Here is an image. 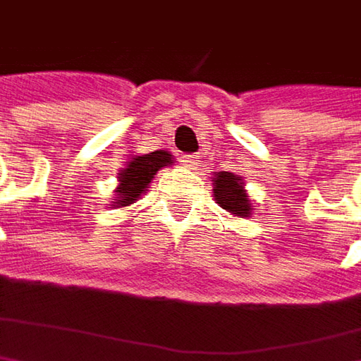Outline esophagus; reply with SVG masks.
<instances>
[{"label": "esophagus", "instance_id": "1", "mask_svg": "<svg viewBox=\"0 0 361 361\" xmlns=\"http://www.w3.org/2000/svg\"><path fill=\"white\" fill-rule=\"evenodd\" d=\"M200 154L198 152H195V154H183L180 157V163L185 164V166H188V169H195V166H198L200 164Z\"/></svg>", "mask_w": 361, "mask_h": 361}]
</instances>
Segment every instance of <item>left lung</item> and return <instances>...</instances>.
I'll return each instance as SVG.
<instances>
[{"label": "left lung", "mask_w": 361, "mask_h": 361, "mask_svg": "<svg viewBox=\"0 0 361 361\" xmlns=\"http://www.w3.org/2000/svg\"><path fill=\"white\" fill-rule=\"evenodd\" d=\"M214 200L219 202L224 210H228L236 216H250V200L246 197L244 183L240 176L232 175V173H219L214 176Z\"/></svg>", "instance_id": "obj_1"}]
</instances>
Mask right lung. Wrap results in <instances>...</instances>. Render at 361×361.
Wrapping results in <instances>:
<instances>
[{"instance_id": "1", "label": "right lung", "mask_w": 361, "mask_h": 361, "mask_svg": "<svg viewBox=\"0 0 361 361\" xmlns=\"http://www.w3.org/2000/svg\"><path fill=\"white\" fill-rule=\"evenodd\" d=\"M171 163H173L171 154L166 151H154L149 152V154H142V157H135L118 176L121 183H118L117 197H115L117 204H113V207L133 204L149 188V183L154 178L157 171Z\"/></svg>"}]
</instances>
